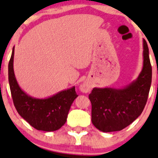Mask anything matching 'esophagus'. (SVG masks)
Returning <instances> with one entry per match:
<instances>
[{
    "mask_svg": "<svg viewBox=\"0 0 158 158\" xmlns=\"http://www.w3.org/2000/svg\"><path fill=\"white\" fill-rule=\"evenodd\" d=\"M90 86L89 85H88L87 83H83V84H81L80 85V87H79V89L81 92H83V93H88V92L90 90Z\"/></svg>",
    "mask_w": 158,
    "mask_h": 158,
    "instance_id": "34e87169",
    "label": "esophagus"
}]
</instances>
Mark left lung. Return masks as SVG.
Segmentation results:
<instances>
[{
    "label": "left lung",
    "instance_id": "8db88e82",
    "mask_svg": "<svg viewBox=\"0 0 158 158\" xmlns=\"http://www.w3.org/2000/svg\"><path fill=\"white\" fill-rule=\"evenodd\" d=\"M143 42V64L137 79L123 88H94L89 94L91 121L103 132L121 131L140 115L147 102L152 70L148 48Z\"/></svg>",
    "mask_w": 158,
    "mask_h": 158
}]
</instances>
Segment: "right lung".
<instances>
[{
  "label": "right lung",
  "mask_w": 158,
  "mask_h": 158,
  "mask_svg": "<svg viewBox=\"0 0 158 158\" xmlns=\"http://www.w3.org/2000/svg\"><path fill=\"white\" fill-rule=\"evenodd\" d=\"M15 47L12 48L8 66L12 100L18 113L35 129L53 131L66 123L72 103L78 97L75 87H72L44 99L32 97L20 88L14 73L13 61Z\"/></svg>",
  "instance_id": "right-lung-1"
}]
</instances>
